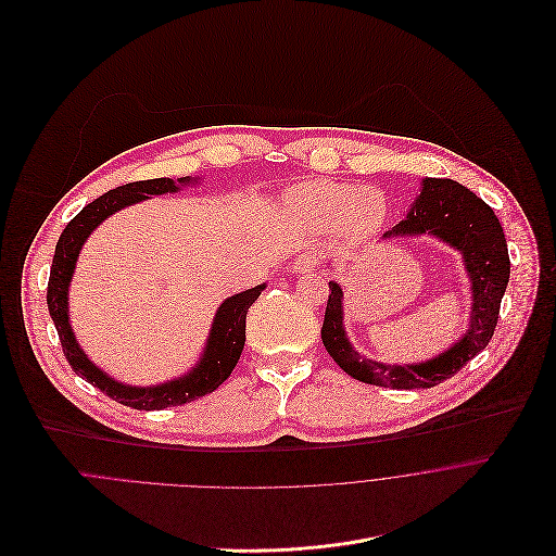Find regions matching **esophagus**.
Segmentation results:
<instances>
[{
	"mask_svg": "<svg viewBox=\"0 0 556 556\" xmlns=\"http://www.w3.org/2000/svg\"><path fill=\"white\" fill-rule=\"evenodd\" d=\"M315 258L311 256V254H300L298 258H295V263L291 265V269L295 271V274H311L313 269H315Z\"/></svg>",
	"mask_w": 556,
	"mask_h": 556,
	"instance_id": "obj_1",
	"label": "esophagus"
}]
</instances>
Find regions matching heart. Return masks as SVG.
<instances>
[{"label": "heart", "mask_w": 556, "mask_h": 556, "mask_svg": "<svg viewBox=\"0 0 556 556\" xmlns=\"http://www.w3.org/2000/svg\"><path fill=\"white\" fill-rule=\"evenodd\" d=\"M291 207L321 230L340 228L351 239L372 235L386 218V201L377 190L338 181H308L291 190Z\"/></svg>", "instance_id": "obj_1"}]
</instances>
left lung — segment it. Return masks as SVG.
Segmentation results:
<instances>
[{"label": "left lung", "instance_id": "obj_1", "mask_svg": "<svg viewBox=\"0 0 556 556\" xmlns=\"http://www.w3.org/2000/svg\"><path fill=\"white\" fill-rule=\"evenodd\" d=\"M433 237L463 254L471 282V319L465 336L427 362L381 364L359 355L344 330V291L330 280L328 302L321 324V342L336 364L357 381L383 388H433L454 377L467 362L480 355L497 326L500 304L510 276L508 245L500 218L478 194L454 179L425 177L420 194L409 212L383 239Z\"/></svg>", "mask_w": 556, "mask_h": 556}]
</instances>
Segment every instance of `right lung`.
Returning <instances> with one entry per match:
<instances>
[{
  "label": "right lung",
  "mask_w": 556,
  "mask_h": 556,
  "mask_svg": "<svg viewBox=\"0 0 556 556\" xmlns=\"http://www.w3.org/2000/svg\"><path fill=\"white\" fill-rule=\"evenodd\" d=\"M192 181L197 179L179 177L175 181L168 177H160V179L134 181V184L109 190L102 197L87 203L70 220L67 228L59 237V243L54 250L50 282H48V308L56 326L65 359L74 368V372L80 375L87 383L96 386L106 396H111L123 405H129L134 409H164L170 405H184L214 392L220 383H224L232 375L235 366L239 364V357L245 346L248 308L258 300L261 291L265 289V285L252 287L248 291L235 293L232 298H228L224 304H220L212 319V328H210L201 359L194 364L190 372L160 386L140 388V386H127L111 379L78 346L70 324L67 291H70L72 274H74L83 243L89 239V235L102 224L104 218L116 214L118 210L134 205L138 201H144L153 194L177 192L181 186H188Z\"/></svg>",
  "instance_id": "add662e5"
}]
</instances>
